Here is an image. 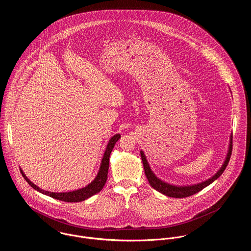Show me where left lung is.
I'll list each match as a JSON object with an SVG mask.
<instances>
[{"instance_id":"left-lung-1","label":"left lung","mask_w":251,"mask_h":251,"mask_svg":"<svg viewBox=\"0 0 251 251\" xmlns=\"http://www.w3.org/2000/svg\"><path fill=\"white\" fill-rule=\"evenodd\" d=\"M232 138L233 135L230 136V143H229V148H228V152L226 155V158L222 164V166L220 167V169L215 173V175L207 180H204L202 182L196 183V184H192V185H174V184H170L168 182H165L160 179H158L154 173L151 171L149 162L146 158V155L144 154L143 151H140L141 153V158L143 161L144 170H145V174L146 177L149 180L151 186L152 188H154L155 190H157L158 192L168 196V197H174V198H184V197H188L191 196L199 191H201L203 188L207 187L208 185H210L213 181H215V179L219 178L221 176V174L224 172L226 166L228 165V162L230 160V156L232 153Z\"/></svg>"}]
</instances>
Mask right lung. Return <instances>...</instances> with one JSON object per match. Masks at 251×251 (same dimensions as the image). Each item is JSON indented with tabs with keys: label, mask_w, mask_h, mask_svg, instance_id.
Instances as JSON below:
<instances>
[{
	"label": "right lung",
	"mask_w": 251,
	"mask_h": 251,
	"mask_svg": "<svg viewBox=\"0 0 251 251\" xmlns=\"http://www.w3.org/2000/svg\"><path fill=\"white\" fill-rule=\"evenodd\" d=\"M121 138L120 134H115L107 144L106 150L104 151V154L102 156L101 159V163H100V167L99 170V173L97 175V177L95 179L89 183L87 186L77 189V190H73L70 192H51V191H46L44 189L39 188L38 186H36L35 183H33L30 179L26 177V175L24 174V172L21 170L22 176L24 177V179H26V181L37 191H39L40 193H43L47 196H50L52 198H55L57 200H61L64 202H70V203H75V202H81L84 201L88 198H90L91 196L99 193L104 186L106 179H107L108 169H109V157H110V153L115 146L116 142Z\"/></svg>",
	"instance_id": "add662e5"
}]
</instances>
